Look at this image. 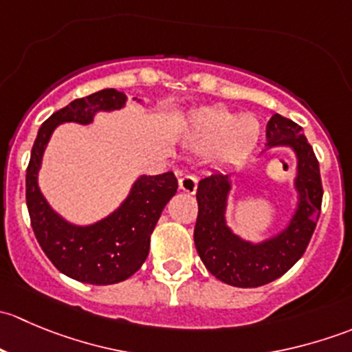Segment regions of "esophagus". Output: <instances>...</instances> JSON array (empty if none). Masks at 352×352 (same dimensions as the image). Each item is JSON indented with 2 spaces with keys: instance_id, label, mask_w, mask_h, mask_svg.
Listing matches in <instances>:
<instances>
[{
  "instance_id": "obj_1",
  "label": "esophagus",
  "mask_w": 352,
  "mask_h": 352,
  "mask_svg": "<svg viewBox=\"0 0 352 352\" xmlns=\"http://www.w3.org/2000/svg\"><path fill=\"white\" fill-rule=\"evenodd\" d=\"M179 189L186 194H196L197 190V179L194 175H184L179 180Z\"/></svg>"
}]
</instances>
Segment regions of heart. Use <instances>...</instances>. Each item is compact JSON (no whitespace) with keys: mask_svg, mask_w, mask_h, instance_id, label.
I'll return each instance as SVG.
<instances>
[{"mask_svg":"<svg viewBox=\"0 0 352 352\" xmlns=\"http://www.w3.org/2000/svg\"><path fill=\"white\" fill-rule=\"evenodd\" d=\"M261 124L254 116H236L225 107H204L192 112L186 127V143L192 150H211L219 160L233 162L254 150Z\"/></svg>","mask_w":352,"mask_h":352,"instance_id":"heart-1","label":"heart"}]
</instances>
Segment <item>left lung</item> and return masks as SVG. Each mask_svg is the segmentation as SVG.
Wrapping results in <instances>:
<instances>
[{"label":"left lung","mask_w":352,"mask_h":352,"mask_svg":"<svg viewBox=\"0 0 352 352\" xmlns=\"http://www.w3.org/2000/svg\"><path fill=\"white\" fill-rule=\"evenodd\" d=\"M289 148L296 158L293 189L296 204L285 228L258 242L233 232L226 219L233 179L239 170L214 172L197 187V221L194 243L212 276L236 287H257L276 281L289 271L307 250L317 226L322 206V180L317 156L303 129L293 120L274 113L267 122V148Z\"/></svg>","instance_id":"obj_1"}]
</instances>
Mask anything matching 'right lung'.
I'll list each match as a JSON object with an SVG mask.
<instances>
[{"label":"right lung","mask_w":352,"mask_h":352,"mask_svg":"<svg viewBox=\"0 0 352 352\" xmlns=\"http://www.w3.org/2000/svg\"><path fill=\"white\" fill-rule=\"evenodd\" d=\"M133 100L143 104L141 98ZM126 102L124 91L104 88L52 113L38 129L27 168V208L35 239L59 272L88 285H116L143 265L151 233L179 187L175 175H140L119 208L90 225H76L63 218L44 197L38 170L56 127L66 122L88 126L98 112L120 110Z\"/></svg>","instance_id":"obj_1"}]
</instances>
